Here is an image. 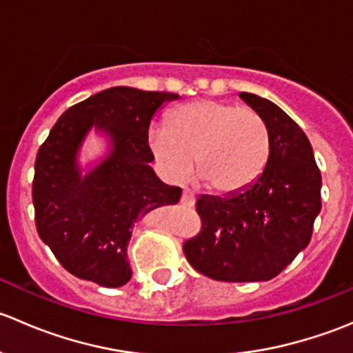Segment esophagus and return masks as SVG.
<instances>
[{"instance_id":"1","label":"esophagus","mask_w":353,"mask_h":353,"mask_svg":"<svg viewBox=\"0 0 353 353\" xmlns=\"http://www.w3.org/2000/svg\"><path fill=\"white\" fill-rule=\"evenodd\" d=\"M196 198H194V193L190 190H184L183 191V196H181V205L183 206H193Z\"/></svg>"}]
</instances>
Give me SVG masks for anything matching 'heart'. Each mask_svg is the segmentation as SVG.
I'll return each instance as SVG.
<instances>
[{
  "mask_svg": "<svg viewBox=\"0 0 353 353\" xmlns=\"http://www.w3.org/2000/svg\"><path fill=\"white\" fill-rule=\"evenodd\" d=\"M148 147L170 179L194 169L219 194H237L261 177L272 154L268 128L258 112L236 104L201 99L181 105L167 128H154Z\"/></svg>",
  "mask_w": 353,
  "mask_h": 353,
  "instance_id": "heart-1",
  "label": "heart"
}]
</instances>
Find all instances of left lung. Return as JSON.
<instances>
[{
	"instance_id": "left-lung-1",
	"label": "left lung",
	"mask_w": 353,
	"mask_h": 353,
	"mask_svg": "<svg viewBox=\"0 0 353 353\" xmlns=\"http://www.w3.org/2000/svg\"><path fill=\"white\" fill-rule=\"evenodd\" d=\"M239 97L268 128V165L243 193L198 198L203 227L184 254L213 280L266 282L307 248L321 212V172L305 133L279 105L248 92Z\"/></svg>"
}]
</instances>
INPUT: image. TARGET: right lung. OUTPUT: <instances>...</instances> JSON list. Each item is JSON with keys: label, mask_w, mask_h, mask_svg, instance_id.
<instances>
[{"label": "right lung", "mask_w": 353, "mask_h": 353, "mask_svg": "<svg viewBox=\"0 0 353 353\" xmlns=\"http://www.w3.org/2000/svg\"><path fill=\"white\" fill-rule=\"evenodd\" d=\"M179 95L112 87L73 105L39 148L32 199L42 243L81 280L102 287L130 282L128 244L152 210L176 205L181 188L150 167L152 117ZM90 130L104 136L108 154L83 170L77 157Z\"/></svg>", "instance_id": "add662e5"}]
</instances>
